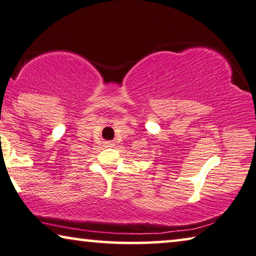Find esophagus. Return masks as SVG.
Instances as JSON below:
<instances>
[{
	"label": "esophagus",
	"mask_w": 256,
	"mask_h": 256,
	"mask_svg": "<svg viewBox=\"0 0 256 256\" xmlns=\"http://www.w3.org/2000/svg\"><path fill=\"white\" fill-rule=\"evenodd\" d=\"M106 146H113L114 143H113V142H107Z\"/></svg>",
	"instance_id": "1"
}]
</instances>
